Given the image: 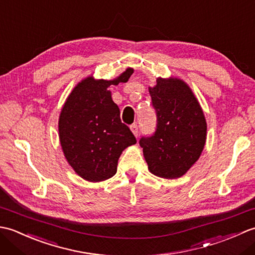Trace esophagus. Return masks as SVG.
I'll list each match as a JSON object with an SVG mask.
<instances>
[{
    "instance_id": "obj_1",
    "label": "esophagus",
    "mask_w": 255,
    "mask_h": 255,
    "mask_svg": "<svg viewBox=\"0 0 255 255\" xmlns=\"http://www.w3.org/2000/svg\"><path fill=\"white\" fill-rule=\"evenodd\" d=\"M130 130H131V132L133 133L134 137H138V134H139V128H138V126H137L136 124L131 125V126H130Z\"/></svg>"
}]
</instances>
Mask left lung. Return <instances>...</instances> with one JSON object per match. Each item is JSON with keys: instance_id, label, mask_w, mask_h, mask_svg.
<instances>
[{"instance_id": "1", "label": "left lung", "mask_w": 255, "mask_h": 255, "mask_svg": "<svg viewBox=\"0 0 255 255\" xmlns=\"http://www.w3.org/2000/svg\"><path fill=\"white\" fill-rule=\"evenodd\" d=\"M156 111V131L140 139L149 171L162 178H178L202 154L207 123L198 100L186 82L178 78L156 79L149 88Z\"/></svg>"}]
</instances>
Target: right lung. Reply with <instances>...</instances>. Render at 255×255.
Returning <instances> with one entry per match:
<instances>
[{
	"mask_svg": "<svg viewBox=\"0 0 255 255\" xmlns=\"http://www.w3.org/2000/svg\"><path fill=\"white\" fill-rule=\"evenodd\" d=\"M133 73L127 68L113 80L93 74L74 86L61 108L59 140L64 158L88 182H103L116 174L123 151L137 142L112 99L111 85L126 83Z\"/></svg>",
	"mask_w": 255,
	"mask_h": 255,
	"instance_id": "right-lung-1",
	"label": "right lung"
}]
</instances>
